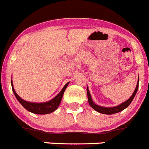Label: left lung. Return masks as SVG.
Wrapping results in <instances>:
<instances>
[{
    "instance_id": "left-lung-1",
    "label": "left lung",
    "mask_w": 149,
    "mask_h": 149,
    "mask_svg": "<svg viewBox=\"0 0 149 149\" xmlns=\"http://www.w3.org/2000/svg\"><path fill=\"white\" fill-rule=\"evenodd\" d=\"M138 87H139V78H138V81H137V86H136L135 90L134 91L133 94L132 95V96L126 101L125 102H123V104H120L117 107H100L96 105L95 104H94L93 100H92L91 95H90V92H89L88 87L87 89V98H88V102L89 104L90 105L92 108H93L95 111L97 112H100V113L102 114H106V115H112V114H115V113H118V112H120V111L123 110L124 109H126V107H129V105L131 104V102L132 101V100L134 99V96H135L136 93H137V90H138Z\"/></svg>"
}]
</instances>
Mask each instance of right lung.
<instances>
[{
  "label": "right lung",
  "mask_w": 149,
  "mask_h": 149,
  "mask_svg": "<svg viewBox=\"0 0 149 149\" xmlns=\"http://www.w3.org/2000/svg\"><path fill=\"white\" fill-rule=\"evenodd\" d=\"M68 84H69V82L67 83V84L64 86V87L62 88V90H61L60 93H59L55 98H53L51 101H48V102L45 103H31L29 102V101H26L23 99H22L20 97H19V95L16 93V92L14 90L13 84H12V91H13L14 94H15L17 99L18 101L22 104V106H23L25 109H26L28 111H29V112H32V113L39 114V115H44V114H48L51 113V112H53L54 111H55L56 109H57L59 104H60L61 101H62L64 92H65L66 87H68Z\"/></svg>",
  "instance_id": "1"
}]
</instances>
